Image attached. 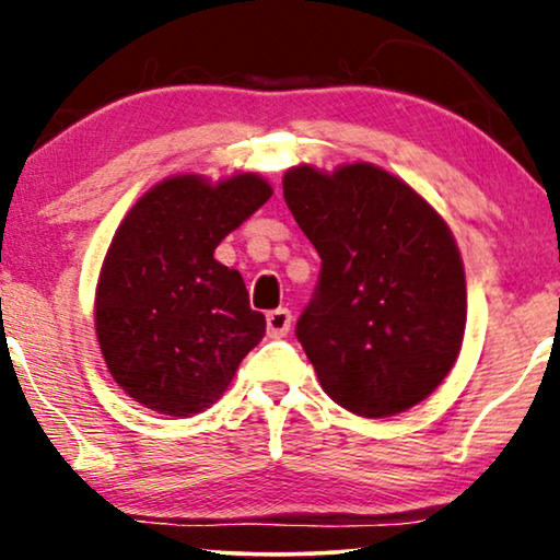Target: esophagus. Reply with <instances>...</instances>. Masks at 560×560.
I'll use <instances>...</instances> for the list:
<instances>
[{
	"label": "esophagus",
	"instance_id": "34e87169",
	"mask_svg": "<svg viewBox=\"0 0 560 560\" xmlns=\"http://www.w3.org/2000/svg\"><path fill=\"white\" fill-rule=\"evenodd\" d=\"M290 320H293V316H290L288 308L270 311L267 313V336H272V339H282V336H288Z\"/></svg>",
	"mask_w": 560,
	"mask_h": 560
}]
</instances>
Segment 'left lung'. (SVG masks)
I'll return each mask as SVG.
<instances>
[{"label":"left lung","mask_w":560,"mask_h":560,"mask_svg":"<svg viewBox=\"0 0 560 560\" xmlns=\"http://www.w3.org/2000/svg\"><path fill=\"white\" fill-rule=\"evenodd\" d=\"M282 194L320 257L295 324L320 387L364 418L425 400L454 366L466 280L443 219L382 167H293Z\"/></svg>","instance_id":"obj_1"}]
</instances>
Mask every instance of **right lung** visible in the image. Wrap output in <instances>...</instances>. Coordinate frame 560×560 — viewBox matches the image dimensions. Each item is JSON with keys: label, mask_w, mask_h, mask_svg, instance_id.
<instances>
[{"label": "right lung", "mask_w": 560, "mask_h": 560, "mask_svg": "<svg viewBox=\"0 0 560 560\" xmlns=\"http://www.w3.org/2000/svg\"><path fill=\"white\" fill-rule=\"evenodd\" d=\"M270 196L252 173L217 186L175 175L121 221L98 275L96 336L112 377L144 408L201 412L262 341L265 316L213 249Z\"/></svg>", "instance_id": "add662e5"}]
</instances>
